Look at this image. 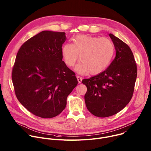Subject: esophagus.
I'll return each instance as SVG.
<instances>
[{
    "mask_svg": "<svg viewBox=\"0 0 151 151\" xmlns=\"http://www.w3.org/2000/svg\"><path fill=\"white\" fill-rule=\"evenodd\" d=\"M77 78L78 83H81V81H82V78L81 77H80V76H77Z\"/></svg>",
    "mask_w": 151,
    "mask_h": 151,
    "instance_id": "1",
    "label": "esophagus"
}]
</instances>
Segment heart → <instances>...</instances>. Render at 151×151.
Returning a JSON list of instances; mask_svg holds the SVG:
<instances>
[{
  "label": "heart",
  "mask_w": 151,
  "mask_h": 151,
  "mask_svg": "<svg viewBox=\"0 0 151 151\" xmlns=\"http://www.w3.org/2000/svg\"><path fill=\"white\" fill-rule=\"evenodd\" d=\"M73 41V44L66 42L63 45L61 53L65 63L69 67L75 65L80 56L81 62L75 68L78 73L98 74L104 71L111 63L115 48L110 39L78 35Z\"/></svg>",
  "instance_id": "b5f03b06"
}]
</instances>
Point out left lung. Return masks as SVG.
<instances>
[{"label":"left lung","instance_id":"8db88e82","mask_svg":"<svg viewBox=\"0 0 151 151\" xmlns=\"http://www.w3.org/2000/svg\"><path fill=\"white\" fill-rule=\"evenodd\" d=\"M109 36L115 47V58L105 71L82 80L87 87L85 95L86 107L99 118L118 113L129 103L137 74L131 48L111 33Z\"/></svg>","mask_w":151,"mask_h":151}]
</instances>
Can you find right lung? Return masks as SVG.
<instances>
[{
    "label": "right lung",
    "instance_id": "right-lung-1",
    "mask_svg": "<svg viewBox=\"0 0 151 151\" xmlns=\"http://www.w3.org/2000/svg\"><path fill=\"white\" fill-rule=\"evenodd\" d=\"M65 32L42 31L26 41L17 55L12 72L15 95L30 113L42 118L59 114L77 85L75 73L63 61Z\"/></svg>",
    "mask_w": 151,
    "mask_h": 151
}]
</instances>
